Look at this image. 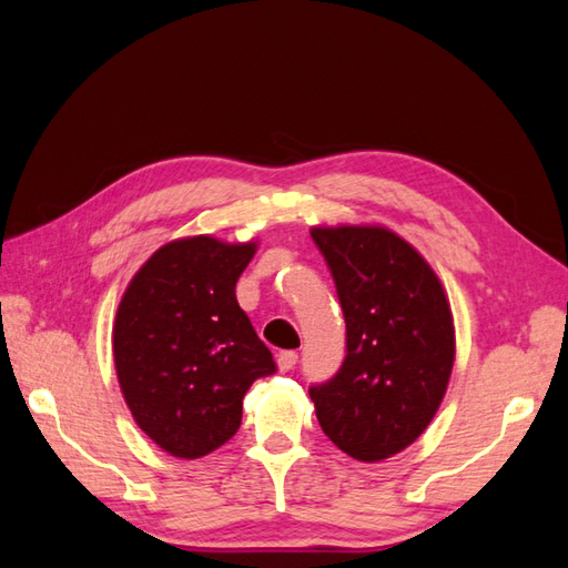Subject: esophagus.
Returning a JSON list of instances; mask_svg holds the SVG:
<instances>
[{"label":"esophagus","mask_w":568,"mask_h":568,"mask_svg":"<svg viewBox=\"0 0 568 568\" xmlns=\"http://www.w3.org/2000/svg\"><path fill=\"white\" fill-rule=\"evenodd\" d=\"M296 363H298V353H294V351H284L277 355V365L282 372H291L296 367Z\"/></svg>","instance_id":"esophagus-1"}]
</instances>
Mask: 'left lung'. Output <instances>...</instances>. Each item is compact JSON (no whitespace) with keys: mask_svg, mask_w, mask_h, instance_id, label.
<instances>
[{"mask_svg":"<svg viewBox=\"0 0 568 568\" xmlns=\"http://www.w3.org/2000/svg\"><path fill=\"white\" fill-rule=\"evenodd\" d=\"M346 320V359L311 386L338 450L382 462L432 424L450 382L455 326L436 272L386 227H313Z\"/></svg>","mask_w":568,"mask_h":568,"instance_id":"left-lung-1","label":"left lung"}]
</instances>
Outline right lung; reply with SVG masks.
<instances>
[{
  "instance_id": "right-lung-1",
  "label": "right lung",
  "mask_w": 568,
  "mask_h": 568,
  "mask_svg": "<svg viewBox=\"0 0 568 568\" xmlns=\"http://www.w3.org/2000/svg\"><path fill=\"white\" fill-rule=\"evenodd\" d=\"M253 253L255 242L178 239L149 257L118 305L120 390L136 426L175 457L227 443L251 384L277 372L234 294Z\"/></svg>"
}]
</instances>
